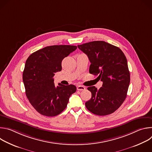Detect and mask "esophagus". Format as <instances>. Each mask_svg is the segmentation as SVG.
Listing matches in <instances>:
<instances>
[{
  "label": "esophagus",
  "mask_w": 152,
  "mask_h": 152,
  "mask_svg": "<svg viewBox=\"0 0 152 152\" xmlns=\"http://www.w3.org/2000/svg\"><path fill=\"white\" fill-rule=\"evenodd\" d=\"M77 90L79 91H82V90H85V87L84 86L82 85H78L77 86Z\"/></svg>",
  "instance_id": "34e87169"
}]
</instances>
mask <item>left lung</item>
<instances>
[{
  "instance_id": "left-lung-1",
  "label": "left lung",
  "mask_w": 152,
  "mask_h": 152,
  "mask_svg": "<svg viewBox=\"0 0 152 152\" xmlns=\"http://www.w3.org/2000/svg\"><path fill=\"white\" fill-rule=\"evenodd\" d=\"M91 62L90 73L99 76L103 82L99 90L88 87L91 98L85 103L87 110L97 115L115 112L124 101L130 83L127 59L117 46L103 41H94L77 46Z\"/></svg>"
}]
</instances>
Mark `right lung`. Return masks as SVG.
<instances>
[{
  "mask_svg": "<svg viewBox=\"0 0 152 152\" xmlns=\"http://www.w3.org/2000/svg\"><path fill=\"white\" fill-rule=\"evenodd\" d=\"M77 49L70 45L48 46L32 53L23 73L26 95L35 110L41 115L53 117L67 107L70 96L76 92L74 85L55 86L53 77L62 70L61 62Z\"/></svg>",
  "mask_w": 152,
  "mask_h": 152,
  "instance_id": "obj_1",
  "label": "right lung"
}]
</instances>
